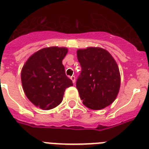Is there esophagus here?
<instances>
[{
	"instance_id": "esophagus-1",
	"label": "esophagus",
	"mask_w": 149,
	"mask_h": 149,
	"mask_svg": "<svg viewBox=\"0 0 149 149\" xmlns=\"http://www.w3.org/2000/svg\"><path fill=\"white\" fill-rule=\"evenodd\" d=\"M70 79L72 80V83H75V82H76V78H75L74 76H72V77H70Z\"/></svg>"
}]
</instances>
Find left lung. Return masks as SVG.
<instances>
[{"label": "left lung", "instance_id": "left-lung-1", "mask_svg": "<svg viewBox=\"0 0 149 149\" xmlns=\"http://www.w3.org/2000/svg\"><path fill=\"white\" fill-rule=\"evenodd\" d=\"M77 53L82 67L77 88L82 103L92 110L103 109L119 93L120 74L117 62L102 47H88Z\"/></svg>", "mask_w": 149, "mask_h": 149}]
</instances>
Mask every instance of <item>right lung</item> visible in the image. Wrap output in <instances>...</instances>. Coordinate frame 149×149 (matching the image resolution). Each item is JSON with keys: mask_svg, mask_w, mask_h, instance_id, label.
Instances as JSON below:
<instances>
[{"mask_svg": "<svg viewBox=\"0 0 149 149\" xmlns=\"http://www.w3.org/2000/svg\"><path fill=\"white\" fill-rule=\"evenodd\" d=\"M67 52V47H45L30 56L23 65L22 88L28 99L37 107L54 108L63 101L66 88L72 86L62 63Z\"/></svg>", "mask_w": 149, "mask_h": 149, "instance_id": "1", "label": "right lung"}]
</instances>
